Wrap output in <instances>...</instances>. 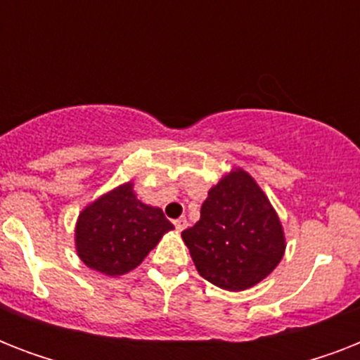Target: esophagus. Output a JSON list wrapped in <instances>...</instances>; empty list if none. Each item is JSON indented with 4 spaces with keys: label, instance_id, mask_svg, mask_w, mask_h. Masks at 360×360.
<instances>
[{
    "label": "esophagus",
    "instance_id": "34e87169",
    "mask_svg": "<svg viewBox=\"0 0 360 360\" xmlns=\"http://www.w3.org/2000/svg\"><path fill=\"white\" fill-rule=\"evenodd\" d=\"M174 224H175V230L183 231L186 228V219H185V217H181V219L174 220Z\"/></svg>",
    "mask_w": 360,
    "mask_h": 360
}]
</instances>
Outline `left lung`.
Masks as SVG:
<instances>
[{
  "instance_id": "8db88e82",
  "label": "left lung",
  "mask_w": 360,
  "mask_h": 360,
  "mask_svg": "<svg viewBox=\"0 0 360 360\" xmlns=\"http://www.w3.org/2000/svg\"><path fill=\"white\" fill-rule=\"evenodd\" d=\"M181 237L198 273L228 291L259 284L285 252L276 209L243 168H231L209 188L200 220Z\"/></svg>"
}]
</instances>
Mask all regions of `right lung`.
<instances>
[{
  "mask_svg": "<svg viewBox=\"0 0 360 360\" xmlns=\"http://www.w3.org/2000/svg\"><path fill=\"white\" fill-rule=\"evenodd\" d=\"M174 224L162 209L138 200L132 181L87 203L75 226L76 254L87 267L121 276L140 265Z\"/></svg>",
  "mask_w": 360,
  "mask_h": 360,
  "instance_id": "right-lung-1",
  "label": "right lung"
}]
</instances>
